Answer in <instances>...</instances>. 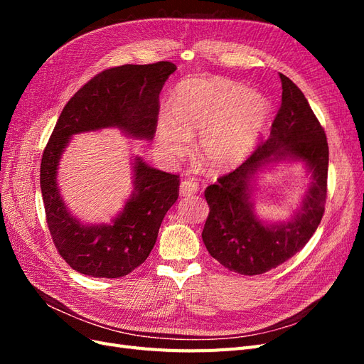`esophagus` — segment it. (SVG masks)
I'll return each mask as SVG.
<instances>
[{
    "label": "esophagus",
    "mask_w": 364,
    "mask_h": 364,
    "mask_svg": "<svg viewBox=\"0 0 364 364\" xmlns=\"http://www.w3.org/2000/svg\"><path fill=\"white\" fill-rule=\"evenodd\" d=\"M197 191H199V185H197L196 181H193V179H185V181L181 182V186H179L181 196H193V194H196Z\"/></svg>",
    "instance_id": "esophagus-1"
}]
</instances>
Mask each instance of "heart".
<instances>
[{
	"label": "heart",
	"mask_w": 364,
	"mask_h": 364,
	"mask_svg": "<svg viewBox=\"0 0 364 364\" xmlns=\"http://www.w3.org/2000/svg\"><path fill=\"white\" fill-rule=\"evenodd\" d=\"M262 94L225 77L193 79L176 90L173 111L158 118V146L165 159L178 162L190 155L191 138L206 167L229 170L243 162L257 144L269 118Z\"/></svg>",
	"instance_id": "b5f03b06"
}]
</instances>
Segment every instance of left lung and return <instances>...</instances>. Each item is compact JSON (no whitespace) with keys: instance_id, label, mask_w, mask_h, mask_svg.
<instances>
[{"instance_id":"left-lung-1","label":"left lung","mask_w":364,"mask_h":364,"mask_svg":"<svg viewBox=\"0 0 364 364\" xmlns=\"http://www.w3.org/2000/svg\"><path fill=\"white\" fill-rule=\"evenodd\" d=\"M282 100L270 136L234 171L205 190L209 214L202 232L209 255L241 274H261L296 255L313 237L325 213L328 142L302 91L279 74ZM301 159L312 173L303 206L287 224L264 225L252 215L250 178L266 163Z\"/></svg>"}]
</instances>
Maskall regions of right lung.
<instances>
[{
  "mask_svg": "<svg viewBox=\"0 0 364 364\" xmlns=\"http://www.w3.org/2000/svg\"><path fill=\"white\" fill-rule=\"evenodd\" d=\"M176 65H121L83 85L63 111L43 149L41 191L53 243L70 267L94 278H121L139 267L156 243L162 220L179 197V176L135 159V191L112 225L85 226L63 205L58 165L68 139L80 132L119 127L151 139L158 126L159 92Z\"/></svg>",
  "mask_w": 364,
  "mask_h": 364,
  "instance_id": "obj_1",
  "label": "right lung"
}]
</instances>
